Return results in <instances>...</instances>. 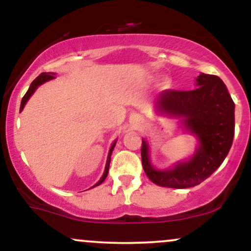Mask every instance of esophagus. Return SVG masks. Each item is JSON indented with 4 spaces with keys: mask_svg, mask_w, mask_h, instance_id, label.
I'll list each match as a JSON object with an SVG mask.
<instances>
[{
    "mask_svg": "<svg viewBox=\"0 0 251 251\" xmlns=\"http://www.w3.org/2000/svg\"><path fill=\"white\" fill-rule=\"evenodd\" d=\"M134 122L137 123V124H139V123H144V120L142 119V118L140 117H138V116H135V118H134Z\"/></svg>",
    "mask_w": 251,
    "mask_h": 251,
    "instance_id": "34e87169",
    "label": "esophagus"
}]
</instances>
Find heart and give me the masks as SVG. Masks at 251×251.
I'll use <instances>...</instances> for the list:
<instances>
[{
	"instance_id": "obj_1",
	"label": "heart",
	"mask_w": 251,
	"mask_h": 251,
	"mask_svg": "<svg viewBox=\"0 0 251 251\" xmlns=\"http://www.w3.org/2000/svg\"><path fill=\"white\" fill-rule=\"evenodd\" d=\"M164 86H169V82H168V81L164 82Z\"/></svg>"
}]
</instances>
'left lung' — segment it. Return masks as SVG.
I'll return each mask as SVG.
<instances>
[{
	"label": "left lung",
	"mask_w": 251,
	"mask_h": 251,
	"mask_svg": "<svg viewBox=\"0 0 251 251\" xmlns=\"http://www.w3.org/2000/svg\"><path fill=\"white\" fill-rule=\"evenodd\" d=\"M194 91L168 89L159 94L155 106L160 113L181 118L197 137L200 145L186 162L172 169L155 170L150 163L149 145L142 143V163L149 179L164 188L185 189L210 177L229 153L235 134V103L218 76L201 73Z\"/></svg>",
	"instance_id": "left-lung-1"
}]
</instances>
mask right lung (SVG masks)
<instances>
[{"label": "right lung", "instance_id": "add662e5", "mask_svg": "<svg viewBox=\"0 0 251 251\" xmlns=\"http://www.w3.org/2000/svg\"><path fill=\"white\" fill-rule=\"evenodd\" d=\"M54 75H55V74L54 73H41L40 74L39 76L36 77L35 80H34L33 82L30 83V86H29V88H28V91H27V93L25 94V97L22 98V101H21V106H20V111H22V109H24V107H25V102L28 101V99H29V98L33 96V93L34 92H35V89L39 87L40 85H42L43 82H46V81H48V80H51V79H54ZM116 143L117 142H114L113 143V145L111 146V149H109V152H108V157H107V162H106V166H105V171H103V175H102V177L100 178V180L98 181V183L96 184V185L94 186H98V185H100V184L102 183L103 180L106 179V177H107V175H108V169H109V162H111V154H112V151H113V149H114V146H116ZM93 186V188H94Z\"/></svg>", "mask_w": 251, "mask_h": 251}]
</instances>
